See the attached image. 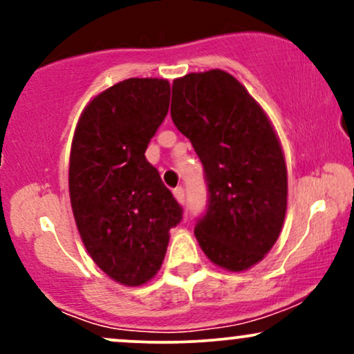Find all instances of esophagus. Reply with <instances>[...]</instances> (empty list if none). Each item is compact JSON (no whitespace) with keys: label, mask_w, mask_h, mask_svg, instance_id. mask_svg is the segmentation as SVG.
I'll use <instances>...</instances> for the list:
<instances>
[{"label":"esophagus","mask_w":354,"mask_h":354,"mask_svg":"<svg viewBox=\"0 0 354 354\" xmlns=\"http://www.w3.org/2000/svg\"><path fill=\"white\" fill-rule=\"evenodd\" d=\"M173 194H174V198H176V201L180 203V205H185V189H183V188L173 189Z\"/></svg>","instance_id":"1"}]
</instances>
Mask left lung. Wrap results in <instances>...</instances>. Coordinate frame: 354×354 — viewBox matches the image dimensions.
<instances>
[{
  "mask_svg": "<svg viewBox=\"0 0 354 354\" xmlns=\"http://www.w3.org/2000/svg\"><path fill=\"white\" fill-rule=\"evenodd\" d=\"M171 118L205 166L208 209L194 226L203 253L228 271L250 270L273 248L288 205L286 161L270 118L223 70L174 80Z\"/></svg>",
  "mask_w": 354,
  "mask_h": 354,
  "instance_id": "8db88e82",
  "label": "left lung"
}]
</instances>
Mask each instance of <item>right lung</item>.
<instances>
[{
    "label": "right lung",
    "instance_id": "obj_1",
    "mask_svg": "<svg viewBox=\"0 0 354 354\" xmlns=\"http://www.w3.org/2000/svg\"><path fill=\"white\" fill-rule=\"evenodd\" d=\"M168 80L129 78L81 113L70 154V200L93 261L124 286L160 271L183 209L145 151L169 108Z\"/></svg>",
    "mask_w": 354,
    "mask_h": 354
}]
</instances>
